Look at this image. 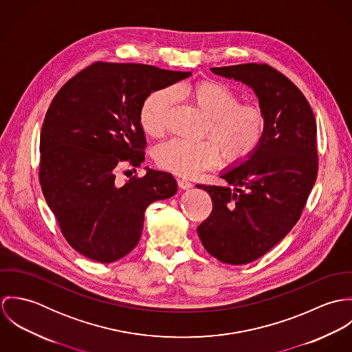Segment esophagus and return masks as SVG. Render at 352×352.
Wrapping results in <instances>:
<instances>
[{"instance_id":"obj_1","label":"esophagus","mask_w":352,"mask_h":352,"mask_svg":"<svg viewBox=\"0 0 352 352\" xmlns=\"http://www.w3.org/2000/svg\"><path fill=\"white\" fill-rule=\"evenodd\" d=\"M179 187L182 190H188V188L192 187V183L190 180H187V179H179Z\"/></svg>"}]
</instances>
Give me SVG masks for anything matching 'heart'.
Returning a JSON list of instances; mask_svg holds the SVG:
<instances>
[{"label": "heart", "mask_w": 352, "mask_h": 352, "mask_svg": "<svg viewBox=\"0 0 352 352\" xmlns=\"http://www.w3.org/2000/svg\"><path fill=\"white\" fill-rule=\"evenodd\" d=\"M175 98L188 99L207 118L204 130L212 141L190 142L175 138L160 145L155 161L164 169L180 176H195L217 164L219 154L225 164L239 165L263 145L268 131L264 109L240 104V96L230 87L214 80L151 94L140 113L141 126L148 135L158 138L165 133Z\"/></svg>", "instance_id": "b5f03b06"}]
</instances>
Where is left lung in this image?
<instances>
[{
  "instance_id": "obj_1",
  "label": "left lung",
  "mask_w": 352,
  "mask_h": 352,
  "mask_svg": "<svg viewBox=\"0 0 352 352\" xmlns=\"http://www.w3.org/2000/svg\"><path fill=\"white\" fill-rule=\"evenodd\" d=\"M250 87L268 118L260 149L219 176L225 186L197 187L212 201L198 226L204 250L222 263L247 264L282 241L300 219L317 177L316 120L301 91L268 65L211 67Z\"/></svg>"
}]
</instances>
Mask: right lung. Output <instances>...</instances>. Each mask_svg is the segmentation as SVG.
I'll list each match as a JSON object with an SVG mask.
<instances>
[{
	"instance_id": "obj_1",
	"label": "right lung",
	"mask_w": 352,
	"mask_h": 352,
	"mask_svg": "<svg viewBox=\"0 0 352 352\" xmlns=\"http://www.w3.org/2000/svg\"><path fill=\"white\" fill-rule=\"evenodd\" d=\"M191 76L140 63L96 62L56 94L41 134L39 179L67 243L99 263L133 251L145 211L177 192L175 177L146 166L141 179L116 184L127 160H145L140 113L151 92Z\"/></svg>"
}]
</instances>
